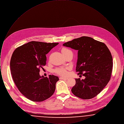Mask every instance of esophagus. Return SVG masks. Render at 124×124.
<instances>
[{
    "label": "esophagus",
    "instance_id": "esophagus-1",
    "mask_svg": "<svg viewBox=\"0 0 124 124\" xmlns=\"http://www.w3.org/2000/svg\"><path fill=\"white\" fill-rule=\"evenodd\" d=\"M60 79H64V80H67L68 79V78H64V77H60L59 78Z\"/></svg>",
    "mask_w": 124,
    "mask_h": 124
}]
</instances>
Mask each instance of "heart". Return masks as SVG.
Masks as SVG:
<instances>
[{
  "label": "heart",
  "instance_id": "1",
  "mask_svg": "<svg viewBox=\"0 0 124 124\" xmlns=\"http://www.w3.org/2000/svg\"><path fill=\"white\" fill-rule=\"evenodd\" d=\"M66 50H68V49H66L65 48H63L62 51H66ZM55 71L56 73L59 74L60 75L62 76H66L67 74V71L66 70V68H58Z\"/></svg>",
  "mask_w": 124,
  "mask_h": 124
}]
</instances>
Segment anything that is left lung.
Returning <instances> with one entry per match:
<instances>
[{
  "label": "left lung",
  "mask_w": 124,
  "mask_h": 124,
  "mask_svg": "<svg viewBox=\"0 0 124 124\" xmlns=\"http://www.w3.org/2000/svg\"><path fill=\"white\" fill-rule=\"evenodd\" d=\"M63 46L78 50L76 70L84 79L75 78L71 89L78 97L88 100L100 93L109 81L112 71V58L106 45L89 37L83 36L65 43Z\"/></svg>",
  "instance_id": "1"
}]
</instances>
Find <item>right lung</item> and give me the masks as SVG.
I'll use <instances>...</instances> for the list:
<instances>
[{
    "label": "right lung",
    "mask_w": 124,
    "mask_h": 124,
    "mask_svg": "<svg viewBox=\"0 0 124 124\" xmlns=\"http://www.w3.org/2000/svg\"><path fill=\"white\" fill-rule=\"evenodd\" d=\"M58 43L31 41L17 48L12 55L10 69L13 81L20 93L30 100L41 102L51 97L59 78L41 76L39 69L46 64V54Z\"/></svg>",
    "instance_id": "1"
}]
</instances>
